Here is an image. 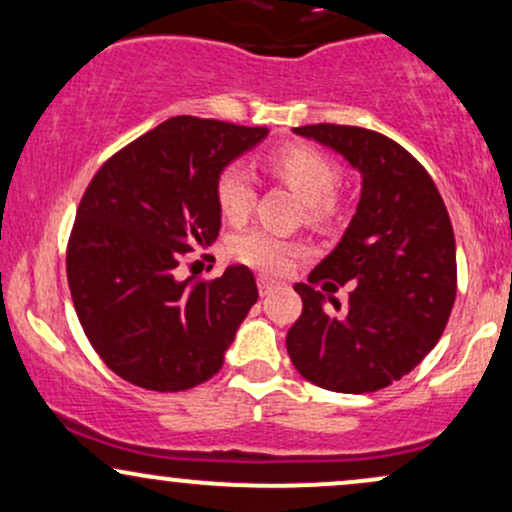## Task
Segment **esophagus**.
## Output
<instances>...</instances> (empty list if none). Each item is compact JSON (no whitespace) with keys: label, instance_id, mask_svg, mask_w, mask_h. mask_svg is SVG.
<instances>
[{"label":"esophagus","instance_id":"obj_1","mask_svg":"<svg viewBox=\"0 0 512 512\" xmlns=\"http://www.w3.org/2000/svg\"><path fill=\"white\" fill-rule=\"evenodd\" d=\"M257 286H260L262 296H267V293H272L276 289V281L269 279V276H257Z\"/></svg>","mask_w":512,"mask_h":512}]
</instances>
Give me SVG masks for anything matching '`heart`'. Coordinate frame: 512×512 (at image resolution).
I'll use <instances>...</instances> for the list:
<instances>
[{"instance_id":"obj_1","label":"heart","mask_w":512,"mask_h":512,"mask_svg":"<svg viewBox=\"0 0 512 512\" xmlns=\"http://www.w3.org/2000/svg\"><path fill=\"white\" fill-rule=\"evenodd\" d=\"M272 168L298 197L308 204L315 216L330 209L339 187V170L322 151L305 144H291L272 154ZM216 199L221 214L231 223L248 219L255 204V180L243 163L223 168L216 182ZM231 252L248 267L267 274H281L291 267L293 257L301 252L293 240H286L267 228H252L231 243Z\"/></svg>"}]
</instances>
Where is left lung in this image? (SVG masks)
<instances>
[{
	"mask_svg": "<svg viewBox=\"0 0 512 512\" xmlns=\"http://www.w3.org/2000/svg\"><path fill=\"white\" fill-rule=\"evenodd\" d=\"M293 132L342 156L361 175V197L337 248L308 276L354 283L350 308L296 284L303 313L286 349L317 387L346 395L383 390L419 366L448 325L457 293L448 209L424 166L383 134L346 125Z\"/></svg>",
	"mask_w": 512,
	"mask_h": 512,
	"instance_id": "obj_1",
	"label": "left lung"
}]
</instances>
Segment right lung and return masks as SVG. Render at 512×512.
Here are the masks:
<instances>
[{"label":"right lung","instance_id":"right-lung-1","mask_svg":"<svg viewBox=\"0 0 512 512\" xmlns=\"http://www.w3.org/2000/svg\"><path fill=\"white\" fill-rule=\"evenodd\" d=\"M269 129L170 117L98 170L76 209L67 279L88 342L127 383L190 390L223 366L257 303L255 276L178 279L180 257L219 236L216 182Z\"/></svg>","mask_w":512,"mask_h":512}]
</instances>
